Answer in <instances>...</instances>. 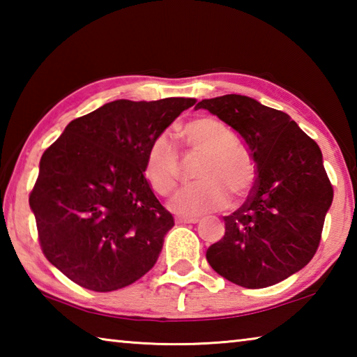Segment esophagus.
Wrapping results in <instances>:
<instances>
[{
  "instance_id": "esophagus-1",
  "label": "esophagus",
  "mask_w": 357,
  "mask_h": 357,
  "mask_svg": "<svg viewBox=\"0 0 357 357\" xmlns=\"http://www.w3.org/2000/svg\"><path fill=\"white\" fill-rule=\"evenodd\" d=\"M178 223H198L200 222V217H178Z\"/></svg>"
}]
</instances>
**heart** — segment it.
<instances>
[{"label":"heart","instance_id":"heart-1","mask_svg":"<svg viewBox=\"0 0 357 357\" xmlns=\"http://www.w3.org/2000/svg\"><path fill=\"white\" fill-rule=\"evenodd\" d=\"M179 138L187 148L203 154L197 181L172 197L168 208L179 215L192 217L222 209L231 200H239L255 178L252 160L244 149L234 144V137L220 121L193 119L179 129ZM179 174L178 151L170 137L162 134L151 142L144 157V178L153 190L167 195L176 185Z\"/></svg>","mask_w":357,"mask_h":357}]
</instances>
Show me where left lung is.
Here are the masks:
<instances>
[{
	"mask_svg": "<svg viewBox=\"0 0 357 357\" xmlns=\"http://www.w3.org/2000/svg\"><path fill=\"white\" fill-rule=\"evenodd\" d=\"M204 108L243 137L258 178L245 203L223 217L225 236L206 252L223 279L266 288L310 261L334 190L318 144L287 113L241 94L203 99Z\"/></svg>",
	"mask_w": 357,
	"mask_h": 357,
	"instance_id": "left-lung-1",
	"label": "left lung"
}]
</instances>
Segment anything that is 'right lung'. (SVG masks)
I'll list each match as a JSON object with an SVG mask.
<instances>
[{
	"label": "right lung",
	"instance_id": "obj_1",
	"mask_svg": "<svg viewBox=\"0 0 357 357\" xmlns=\"http://www.w3.org/2000/svg\"><path fill=\"white\" fill-rule=\"evenodd\" d=\"M195 102H108L70 121L42 154L29 208L44 255L77 285L114 291L155 264L174 220L144 178V157Z\"/></svg>",
	"mask_w": 357,
	"mask_h": 357
}]
</instances>
